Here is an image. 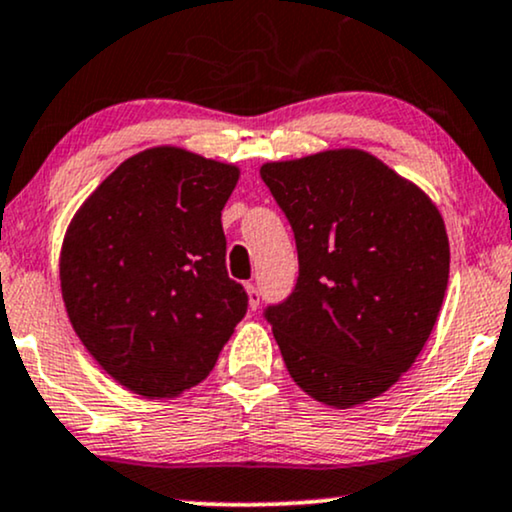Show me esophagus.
Here are the masks:
<instances>
[{"label": "esophagus", "instance_id": "obj_1", "mask_svg": "<svg viewBox=\"0 0 512 512\" xmlns=\"http://www.w3.org/2000/svg\"><path fill=\"white\" fill-rule=\"evenodd\" d=\"M245 291H248L250 310H257L260 307V291H257V286L255 283H245Z\"/></svg>", "mask_w": 512, "mask_h": 512}]
</instances>
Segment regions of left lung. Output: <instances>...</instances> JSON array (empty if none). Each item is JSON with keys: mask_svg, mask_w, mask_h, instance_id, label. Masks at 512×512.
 I'll list each match as a JSON object with an SVG mask.
<instances>
[{"mask_svg": "<svg viewBox=\"0 0 512 512\" xmlns=\"http://www.w3.org/2000/svg\"><path fill=\"white\" fill-rule=\"evenodd\" d=\"M291 221L298 281L264 317L295 384L353 408L408 372L448 286L439 209L369 152L326 150L260 169Z\"/></svg>", "mask_w": 512, "mask_h": 512, "instance_id": "left-lung-1", "label": "left lung"}]
</instances>
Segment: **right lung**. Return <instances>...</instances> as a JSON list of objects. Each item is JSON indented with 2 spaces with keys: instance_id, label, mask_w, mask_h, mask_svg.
Here are the masks:
<instances>
[{
  "instance_id": "add662e5",
  "label": "right lung",
  "mask_w": 512,
  "mask_h": 512,
  "mask_svg": "<svg viewBox=\"0 0 512 512\" xmlns=\"http://www.w3.org/2000/svg\"><path fill=\"white\" fill-rule=\"evenodd\" d=\"M238 166L152 147L116 166L61 245V298L76 334L128 391L193 389L248 310L226 274L221 209Z\"/></svg>"
}]
</instances>
